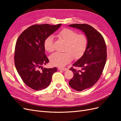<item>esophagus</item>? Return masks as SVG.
Masks as SVG:
<instances>
[{
    "label": "esophagus",
    "instance_id": "esophagus-1",
    "mask_svg": "<svg viewBox=\"0 0 121 121\" xmlns=\"http://www.w3.org/2000/svg\"><path fill=\"white\" fill-rule=\"evenodd\" d=\"M58 70H62L64 71H66L68 69L67 68H58Z\"/></svg>",
    "mask_w": 121,
    "mask_h": 121
}]
</instances>
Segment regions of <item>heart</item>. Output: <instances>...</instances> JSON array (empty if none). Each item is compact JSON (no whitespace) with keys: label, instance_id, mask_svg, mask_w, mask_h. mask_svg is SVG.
Listing matches in <instances>:
<instances>
[{"label":"heart","instance_id":"obj_1","mask_svg":"<svg viewBox=\"0 0 121 121\" xmlns=\"http://www.w3.org/2000/svg\"><path fill=\"white\" fill-rule=\"evenodd\" d=\"M57 37L66 42L63 53L56 52L49 57L50 63L55 66L63 67L71 62L73 57L78 59L85 53L88 43L87 36L83 34H78L75 31L68 28H64L57 33ZM45 49L49 52L54 50L53 37L50 35L44 41Z\"/></svg>","mask_w":121,"mask_h":121}]
</instances>
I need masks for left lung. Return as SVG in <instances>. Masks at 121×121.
Masks as SVG:
<instances>
[{"instance_id": "8db88e82", "label": "left lung", "mask_w": 121, "mask_h": 121, "mask_svg": "<svg viewBox=\"0 0 121 121\" xmlns=\"http://www.w3.org/2000/svg\"><path fill=\"white\" fill-rule=\"evenodd\" d=\"M69 26L81 30L88 40L85 53L69 69L74 76L69 85L74 90L81 91L93 86L100 77L107 60V46L103 36L91 26L74 24Z\"/></svg>"}]
</instances>
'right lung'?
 <instances>
[{"instance_id": "obj_1", "label": "right lung", "mask_w": 121, "mask_h": 121, "mask_svg": "<svg viewBox=\"0 0 121 121\" xmlns=\"http://www.w3.org/2000/svg\"><path fill=\"white\" fill-rule=\"evenodd\" d=\"M61 24L34 25L24 31L18 38L14 50V64L23 82L35 90L48 87L57 68H43L49 60L45 54V38L59 28Z\"/></svg>"}]
</instances>
